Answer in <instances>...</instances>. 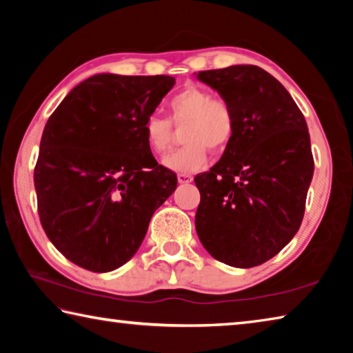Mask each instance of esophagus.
I'll list each match as a JSON object with an SVG mask.
<instances>
[{
  "label": "esophagus",
  "mask_w": 353,
  "mask_h": 353,
  "mask_svg": "<svg viewBox=\"0 0 353 353\" xmlns=\"http://www.w3.org/2000/svg\"><path fill=\"white\" fill-rule=\"evenodd\" d=\"M177 181H179V183H190L191 181H193V176H190V174H177Z\"/></svg>",
  "instance_id": "esophagus-1"
}]
</instances>
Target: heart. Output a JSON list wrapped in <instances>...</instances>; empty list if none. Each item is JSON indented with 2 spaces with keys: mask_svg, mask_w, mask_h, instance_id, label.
<instances>
[{
  "mask_svg": "<svg viewBox=\"0 0 353 353\" xmlns=\"http://www.w3.org/2000/svg\"><path fill=\"white\" fill-rule=\"evenodd\" d=\"M170 119L159 115L146 118L143 132L148 148L155 154H165L174 139V125L183 129V148L163 159V166L187 174L207 163L208 149L224 152L235 132V117L224 99L213 98L210 92L198 87L183 88L170 99Z\"/></svg>",
  "mask_w": 353,
  "mask_h": 353,
  "instance_id": "heart-1",
  "label": "heart"
}]
</instances>
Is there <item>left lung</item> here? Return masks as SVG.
<instances>
[{"instance_id": "1", "label": "left lung", "mask_w": 353, "mask_h": 353, "mask_svg": "<svg viewBox=\"0 0 353 353\" xmlns=\"http://www.w3.org/2000/svg\"><path fill=\"white\" fill-rule=\"evenodd\" d=\"M235 117L219 162L194 177L196 232L213 259L254 268L277 255L301 227L314 171L305 118L276 77L255 65L199 71Z\"/></svg>"}]
</instances>
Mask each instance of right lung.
Returning <instances> with one entry per match:
<instances>
[{"mask_svg":"<svg viewBox=\"0 0 353 353\" xmlns=\"http://www.w3.org/2000/svg\"><path fill=\"white\" fill-rule=\"evenodd\" d=\"M176 81L97 74L71 90L46 121L34 168L46 236L93 272L132 259L177 176L159 165L143 126Z\"/></svg>","mask_w":353,"mask_h":353,"instance_id":"right-lung-1","label":"right lung"}]
</instances>
